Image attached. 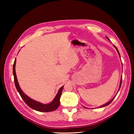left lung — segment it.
<instances>
[{"instance_id":"left-lung-1","label":"left lung","mask_w":134,"mask_h":134,"mask_svg":"<svg viewBox=\"0 0 134 134\" xmlns=\"http://www.w3.org/2000/svg\"><path fill=\"white\" fill-rule=\"evenodd\" d=\"M108 38V39L109 40V38ZM113 46H114V47H115V48H116V50H117V51H118V54H119V56H120V54H119V51H118V49H117V48H116V46H115V45H113ZM122 77H121V83H120V86H119V89H120V88H121V85H122ZM115 96L114 97H113V98L112 99V100H111L110 101H109V102L108 103H106V104H105V105H102V106H100V108H102V107H104V106H108V105H109V104L111 103V102H112L113 101V99H114V98H115Z\"/></svg>"}]
</instances>
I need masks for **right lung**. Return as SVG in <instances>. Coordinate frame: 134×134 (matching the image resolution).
<instances>
[{"label":"right lung","instance_id":"right-lung-1","mask_svg":"<svg viewBox=\"0 0 134 134\" xmlns=\"http://www.w3.org/2000/svg\"><path fill=\"white\" fill-rule=\"evenodd\" d=\"M15 64H16V58L15 60L14 64H13V76H14L15 85L16 86V89L18 90V92H19L20 96H21L22 99L24 100V101L25 102L26 105L31 108L33 109H34L35 110L39 111V112H52V111L56 110L58 108V106L60 104V99L61 95H62V93L63 87H64V86H62V87L59 89L58 93L57 94L56 96L55 97V98L54 99L53 102H51L50 103L45 105V104H42L40 102H38L34 100L29 98L28 96H27L24 93V92L22 91L21 88H20L19 84H18V82L16 75V72H15Z\"/></svg>","mask_w":134,"mask_h":134}]
</instances>
